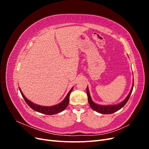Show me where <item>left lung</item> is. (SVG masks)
I'll return each mask as SVG.
<instances>
[{
  "label": "left lung",
  "instance_id": "left-lung-1",
  "mask_svg": "<svg viewBox=\"0 0 149 149\" xmlns=\"http://www.w3.org/2000/svg\"><path fill=\"white\" fill-rule=\"evenodd\" d=\"M134 82V81H133ZM133 87H134V83H133V85L132 86L131 90H130V91L129 93V94H128V96L126 97V98L125 100L122 101L120 103L118 104H115V105H100V104H97L94 103L92 100H91V96H90V94H89V89H88V87L87 86L86 88V93H87V96H88V102L90 106L92 108V109L94 111H96V112H99V113H101V114H112L114 113V112H116L119 111V109H120L122 107H124V105L128 101L130 97V94H131L132 92V90H133Z\"/></svg>",
  "mask_w": 149,
  "mask_h": 149
}]
</instances>
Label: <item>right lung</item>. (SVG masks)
Wrapping results in <instances>:
<instances>
[{"label":"right lung","instance_id":"obj_1","mask_svg":"<svg viewBox=\"0 0 149 149\" xmlns=\"http://www.w3.org/2000/svg\"><path fill=\"white\" fill-rule=\"evenodd\" d=\"M73 88H72L70 89V91H69L66 97L60 103L58 104H56V105L53 106H43L36 104H34L32 102L29 101L28 99L24 96L23 93L22 92V90L19 88L20 91L21 93L22 97H24V100L25 101L26 104H27L31 108V109H33L35 111L40 112V113H43V114H47V115H53V114H55L57 113H59V112L64 111L66 108V107L68 106V105L69 100H70V94L72 91V90H73Z\"/></svg>","mask_w":149,"mask_h":149}]
</instances>
